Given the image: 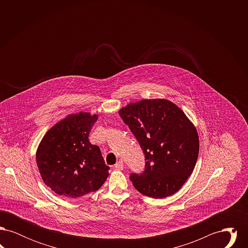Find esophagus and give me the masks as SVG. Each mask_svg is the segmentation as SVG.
<instances>
[{"label": "esophagus", "mask_w": 248, "mask_h": 248, "mask_svg": "<svg viewBox=\"0 0 248 248\" xmlns=\"http://www.w3.org/2000/svg\"><path fill=\"white\" fill-rule=\"evenodd\" d=\"M114 167H115L116 169H118V170H123V169H124V162H123L122 160H120L119 162H117V163L115 164Z\"/></svg>", "instance_id": "esophagus-1"}]
</instances>
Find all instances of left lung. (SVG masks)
I'll return each mask as SVG.
<instances>
[{"label":"left lung","instance_id":"1","mask_svg":"<svg viewBox=\"0 0 248 248\" xmlns=\"http://www.w3.org/2000/svg\"><path fill=\"white\" fill-rule=\"evenodd\" d=\"M145 155V170L130 180L140 193L165 198L176 193L193 171L199 138L185 113L166 99H143L119 110Z\"/></svg>","mask_w":248,"mask_h":248}]
</instances>
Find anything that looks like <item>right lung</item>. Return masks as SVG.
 Returning a JSON list of instances; mask_svg holds the SVG:
<instances>
[{
    "mask_svg": "<svg viewBox=\"0 0 248 248\" xmlns=\"http://www.w3.org/2000/svg\"><path fill=\"white\" fill-rule=\"evenodd\" d=\"M96 120L88 112L71 114L48 130L38 147L42 178L62 197L77 199L95 191L108 176L99 148L88 140Z\"/></svg>",
    "mask_w": 248,
    "mask_h": 248,
    "instance_id": "add662e5",
    "label": "right lung"
}]
</instances>
